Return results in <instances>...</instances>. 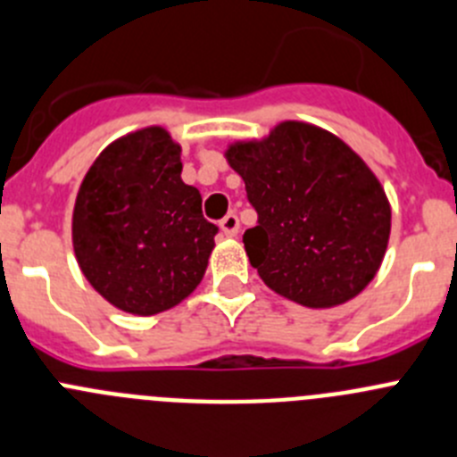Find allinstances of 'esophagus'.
<instances>
[{"instance_id":"esophagus-1","label":"esophagus","mask_w":457,"mask_h":457,"mask_svg":"<svg viewBox=\"0 0 457 457\" xmlns=\"http://www.w3.org/2000/svg\"><path fill=\"white\" fill-rule=\"evenodd\" d=\"M220 229H223L225 237H237L238 234V219L234 214H228L223 220H220Z\"/></svg>"}]
</instances>
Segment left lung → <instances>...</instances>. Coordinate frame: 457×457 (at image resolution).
I'll return each instance as SVG.
<instances>
[{
    "mask_svg": "<svg viewBox=\"0 0 457 457\" xmlns=\"http://www.w3.org/2000/svg\"><path fill=\"white\" fill-rule=\"evenodd\" d=\"M259 223L243 245L268 288L331 309L368 287L390 238V203L372 169L334 132L281 121L262 139L229 144Z\"/></svg>",
    "mask_w": 457,
    "mask_h": 457,
    "instance_id": "1",
    "label": "left lung"
}]
</instances>
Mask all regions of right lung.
Segmentation results:
<instances>
[{"instance_id":"obj_1","label":"right lung","mask_w":457,"mask_h":457,"mask_svg":"<svg viewBox=\"0 0 457 457\" xmlns=\"http://www.w3.org/2000/svg\"><path fill=\"white\" fill-rule=\"evenodd\" d=\"M180 144L146 126L99 153L79 187L71 243L80 272L114 309L155 315L180 304L203 281L214 223L180 178Z\"/></svg>"}]
</instances>
